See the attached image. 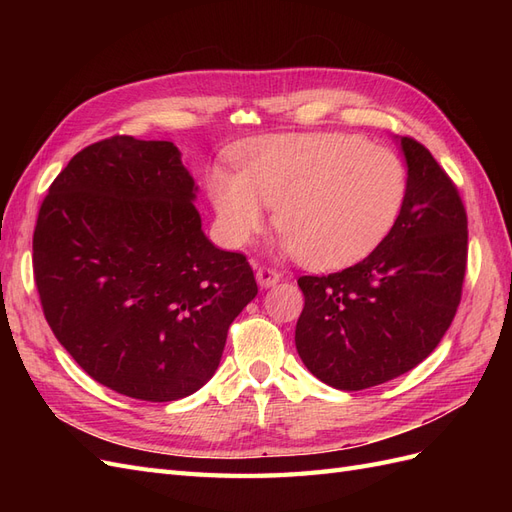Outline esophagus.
Here are the masks:
<instances>
[{"label": "esophagus", "instance_id": "obj_1", "mask_svg": "<svg viewBox=\"0 0 512 512\" xmlns=\"http://www.w3.org/2000/svg\"><path fill=\"white\" fill-rule=\"evenodd\" d=\"M280 271H275L273 267H258L256 271V280L262 288H269V286H275L277 282H280Z\"/></svg>", "mask_w": 512, "mask_h": 512}]
</instances>
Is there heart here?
Segmentation results:
<instances>
[{"label": "heart", "mask_w": 512, "mask_h": 512, "mask_svg": "<svg viewBox=\"0 0 512 512\" xmlns=\"http://www.w3.org/2000/svg\"><path fill=\"white\" fill-rule=\"evenodd\" d=\"M239 173L213 168L207 185L224 241L250 243L277 209L282 250L314 269L365 258L399 220L404 160L354 134L267 136L243 147Z\"/></svg>", "instance_id": "heart-1"}]
</instances>
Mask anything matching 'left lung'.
<instances>
[{
	"mask_svg": "<svg viewBox=\"0 0 512 512\" xmlns=\"http://www.w3.org/2000/svg\"><path fill=\"white\" fill-rule=\"evenodd\" d=\"M408 194L393 230L356 265L301 275L294 344L305 367L339 391L389 382L433 352L451 327L468 265V215L453 179L401 138Z\"/></svg>",
	"mask_w": 512,
	"mask_h": 512,
	"instance_id": "left-lung-1",
	"label": "left lung"
}]
</instances>
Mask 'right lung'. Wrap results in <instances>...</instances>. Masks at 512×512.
<instances>
[{"mask_svg": "<svg viewBox=\"0 0 512 512\" xmlns=\"http://www.w3.org/2000/svg\"><path fill=\"white\" fill-rule=\"evenodd\" d=\"M168 141L111 136L68 162L34 230V280L59 344L96 382L143 401L196 393L256 294L241 252L200 228Z\"/></svg>", "mask_w": 512, "mask_h": 512, "instance_id": "right-lung-1", "label": "right lung"}]
</instances>
